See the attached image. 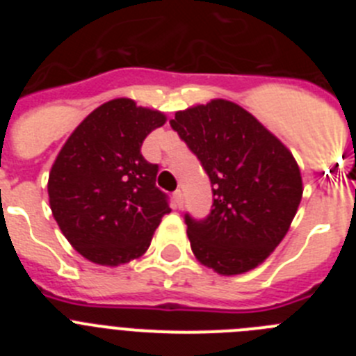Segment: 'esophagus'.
Segmentation results:
<instances>
[{"mask_svg":"<svg viewBox=\"0 0 356 356\" xmlns=\"http://www.w3.org/2000/svg\"><path fill=\"white\" fill-rule=\"evenodd\" d=\"M172 200H175L176 209H181V207H184V194H181L180 188H178V191H175V194H172Z\"/></svg>","mask_w":356,"mask_h":356,"instance_id":"obj_1","label":"esophagus"}]
</instances>
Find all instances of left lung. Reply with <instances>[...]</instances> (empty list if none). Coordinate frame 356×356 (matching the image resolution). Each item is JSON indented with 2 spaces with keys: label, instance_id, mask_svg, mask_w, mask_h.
Returning <instances> with one entry per match:
<instances>
[{
  "label": "left lung",
  "instance_id": "1",
  "mask_svg": "<svg viewBox=\"0 0 356 356\" xmlns=\"http://www.w3.org/2000/svg\"><path fill=\"white\" fill-rule=\"evenodd\" d=\"M169 122L212 184L209 216L197 221L185 213L194 257L222 276L251 271L275 251L298 212V162L259 119L226 99L180 110Z\"/></svg>",
  "mask_w": 356,
  "mask_h": 356
}]
</instances>
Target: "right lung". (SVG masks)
<instances>
[{
  "instance_id": "obj_1",
  "label": "right lung",
  "mask_w": 356,
  "mask_h": 356,
  "mask_svg": "<svg viewBox=\"0 0 356 356\" xmlns=\"http://www.w3.org/2000/svg\"><path fill=\"white\" fill-rule=\"evenodd\" d=\"M163 122L159 110L118 97L92 110L56 156L49 207L71 246L90 262L115 267L143 257L171 212L155 185L159 165L140 153Z\"/></svg>"
}]
</instances>
